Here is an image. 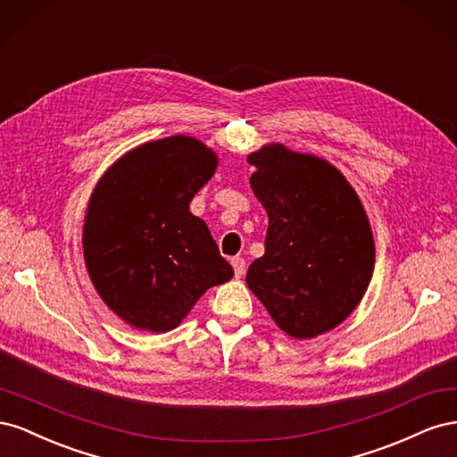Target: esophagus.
Segmentation results:
<instances>
[{
  "mask_svg": "<svg viewBox=\"0 0 457 457\" xmlns=\"http://www.w3.org/2000/svg\"><path fill=\"white\" fill-rule=\"evenodd\" d=\"M230 262L234 267V274H237V278H242L244 272H245V261L242 257H234Z\"/></svg>",
  "mask_w": 457,
  "mask_h": 457,
  "instance_id": "34e87169",
  "label": "esophagus"
}]
</instances>
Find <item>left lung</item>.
<instances>
[{"label": "left lung", "mask_w": 457, "mask_h": 457, "mask_svg": "<svg viewBox=\"0 0 457 457\" xmlns=\"http://www.w3.org/2000/svg\"><path fill=\"white\" fill-rule=\"evenodd\" d=\"M247 162L269 228L245 282L287 336H320L356 309L371 280L376 247L364 207L322 158L269 145Z\"/></svg>", "instance_id": "obj_1"}]
</instances>
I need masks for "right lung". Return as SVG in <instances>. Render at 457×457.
<instances>
[{
	"instance_id": "right-lung-1",
	"label": "right lung",
	"mask_w": 457,
	"mask_h": 457,
	"mask_svg": "<svg viewBox=\"0 0 457 457\" xmlns=\"http://www.w3.org/2000/svg\"><path fill=\"white\" fill-rule=\"evenodd\" d=\"M215 168L213 150L175 135L131 150L96 185L84 225L86 265L128 324L170 331L205 289L232 278L210 228L188 210Z\"/></svg>"
}]
</instances>
